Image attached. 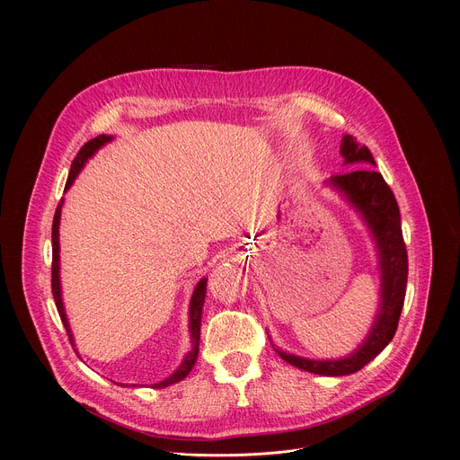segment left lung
Listing matches in <instances>:
<instances>
[{"label": "left lung", "instance_id": "1", "mask_svg": "<svg viewBox=\"0 0 460 460\" xmlns=\"http://www.w3.org/2000/svg\"><path fill=\"white\" fill-rule=\"evenodd\" d=\"M342 156L346 164H373V155L366 146H357L351 137H344ZM330 183L341 189L348 200L362 213L371 227L380 252L382 270V305L373 332L357 353L342 360H307L279 351V355L304 371L327 376H342L362 369L393 339L401 320V311L408 284V251L402 236L401 211L395 194L384 176L373 167H355L353 171L335 174Z\"/></svg>", "mask_w": 460, "mask_h": 460}]
</instances>
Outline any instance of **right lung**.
<instances>
[{
  "label": "right lung",
  "instance_id": "add662e5",
  "mask_svg": "<svg viewBox=\"0 0 460 460\" xmlns=\"http://www.w3.org/2000/svg\"><path fill=\"white\" fill-rule=\"evenodd\" d=\"M111 140V137H105V135H100L93 140H89L87 144H84V147L78 151L76 158L73 160L71 164V171H69V178H67V183H65V189H69L76 178V174L80 172V169L84 167V164L87 162V158H91L96 149H100L103 144H107ZM61 204L63 200L58 204L56 208V213H54V220H52V279H50V286H52V296H54V302H56V309L59 313V318L65 325V330H67V335H69V341L71 344L75 346V341H73V335H71V330H69V322H67V316H65V309H63V304H61V291H59V242H58V226H59V215H61ZM208 289V279H202L199 282V286H196L194 293H192V298H190V307H189V330H190V339H192V351L183 358L181 366L169 376L165 378L164 382L160 384H155L153 387H165L169 384H174V382H180L181 378H185L189 375V371L192 369L194 362H196V357H199V341H200V320H202V307H204V298H206V291ZM121 385V384H118Z\"/></svg>",
  "mask_w": 460,
  "mask_h": 460
}]
</instances>
